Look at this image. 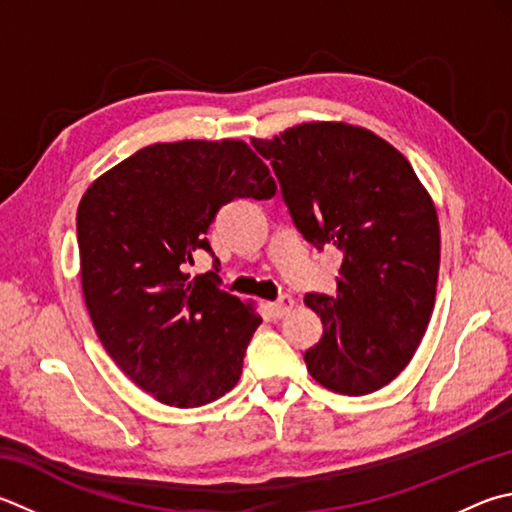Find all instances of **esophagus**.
Returning <instances> with one entry per match:
<instances>
[{
	"label": "esophagus",
	"instance_id": "34e87169",
	"mask_svg": "<svg viewBox=\"0 0 512 512\" xmlns=\"http://www.w3.org/2000/svg\"><path fill=\"white\" fill-rule=\"evenodd\" d=\"M293 306H295V300H293V297H291V295H282L280 300H277V302H271V304H268V309H271V315H273L275 320H280V318H284L286 313H291Z\"/></svg>",
	"mask_w": 512,
	"mask_h": 512
}]
</instances>
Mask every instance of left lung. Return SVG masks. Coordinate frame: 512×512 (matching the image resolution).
<instances>
[{"label": "left lung", "instance_id": "8db88e82", "mask_svg": "<svg viewBox=\"0 0 512 512\" xmlns=\"http://www.w3.org/2000/svg\"><path fill=\"white\" fill-rule=\"evenodd\" d=\"M253 145L302 235L345 253L336 295L304 297L324 324L306 369L336 394L376 392L410 365L434 309L441 230L430 192L394 145L358 125L313 120Z\"/></svg>", "mask_w": 512, "mask_h": 512}]
</instances>
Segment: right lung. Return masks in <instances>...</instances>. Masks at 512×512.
I'll use <instances>...</instances> for the list:
<instances>
[{"label":"right lung","instance_id":"obj_1","mask_svg":"<svg viewBox=\"0 0 512 512\" xmlns=\"http://www.w3.org/2000/svg\"><path fill=\"white\" fill-rule=\"evenodd\" d=\"M275 192L250 145L221 138L147 145L82 194L76 226L89 318L111 360L159 403L199 407L237 385L262 318L221 291L217 273L185 271L197 250L212 253L206 232L221 206Z\"/></svg>","mask_w":512,"mask_h":512}]
</instances>
